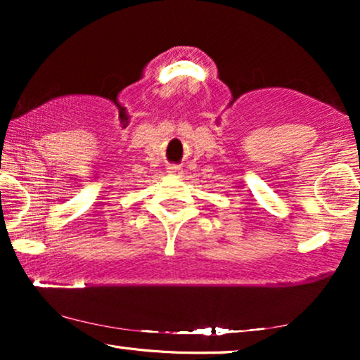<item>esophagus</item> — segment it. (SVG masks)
<instances>
[{
    "label": "esophagus",
    "mask_w": 360,
    "mask_h": 360,
    "mask_svg": "<svg viewBox=\"0 0 360 360\" xmlns=\"http://www.w3.org/2000/svg\"><path fill=\"white\" fill-rule=\"evenodd\" d=\"M169 174H181V169L179 165H170L169 167Z\"/></svg>",
    "instance_id": "obj_1"
}]
</instances>
